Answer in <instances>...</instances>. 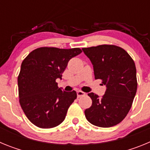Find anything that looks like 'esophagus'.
<instances>
[{"instance_id":"esophagus-1","label":"esophagus","mask_w":150,"mask_h":150,"mask_svg":"<svg viewBox=\"0 0 150 150\" xmlns=\"http://www.w3.org/2000/svg\"><path fill=\"white\" fill-rule=\"evenodd\" d=\"M76 93H77L78 98H79V97H82V96H84V95H86V93H85V92H83V91H76Z\"/></svg>"}]
</instances>
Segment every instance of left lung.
Wrapping results in <instances>:
<instances>
[{
    "instance_id": "8db88e82",
    "label": "left lung",
    "mask_w": 150,
    "mask_h": 150,
    "mask_svg": "<svg viewBox=\"0 0 150 150\" xmlns=\"http://www.w3.org/2000/svg\"><path fill=\"white\" fill-rule=\"evenodd\" d=\"M83 50L93 64L95 79H101L107 86L101 98L93 92L88 94L92 104L85 110L86 118L101 128L116 125L128 113L137 92L134 62L125 50L115 45H100Z\"/></svg>"
}]
</instances>
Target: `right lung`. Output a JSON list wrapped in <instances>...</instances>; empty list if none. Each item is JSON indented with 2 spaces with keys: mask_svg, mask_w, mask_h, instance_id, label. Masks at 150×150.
Segmentation results:
<instances>
[{
  "mask_svg": "<svg viewBox=\"0 0 150 150\" xmlns=\"http://www.w3.org/2000/svg\"><path fill=\"white\" fill-rule=\"evenodd\" d=\"M81 52L79 48L45 46L33 50L23 60L18 76L19 103L34 125L51 128L64 120L76 92L62 91L55 80L62 79L69 61Z\"/></svg>",
  "mask_w": 150,
  "mask_h": 150,
  "instance_id": "add662e5",
  "label": "right lung"
}]
</instances>
